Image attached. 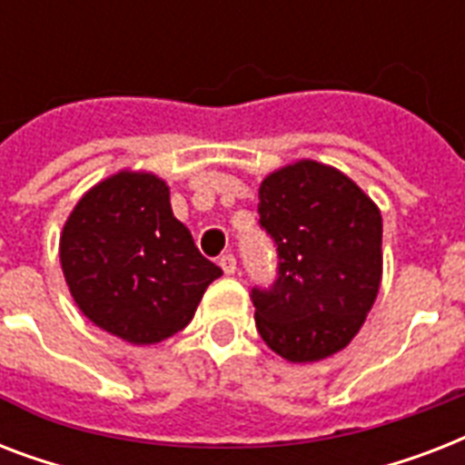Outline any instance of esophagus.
<instances>
[{
	"label": "esophagus",
	"instance_id": "esophagus-1",
	"mask_svg": "<svg viewBox=\"0 0 465 465\" xmlns=\"http://www.w3.org/2000/svg\"><path fill=\"white\" fill-rule=\"evenodd\" d=\"M219 268L224 270V275H233L236 272V258L232 253H224L219 258Z\"/></svg>",
	"mask_w": 465,
	"mask_h": 465
}]
</instances>
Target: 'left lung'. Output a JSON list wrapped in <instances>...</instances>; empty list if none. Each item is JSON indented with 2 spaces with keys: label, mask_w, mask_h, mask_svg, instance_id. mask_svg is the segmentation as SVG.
Instances as JSON below:
<instances>
[{
  "label": "left lung",
  "mask_w": 465,
  "mask_h": 465,
  "mask_svg": "<svg viewBox=\"0 0 465 465\" xmlns=\"http://www.w3.org/2000/svg\"><path fill=\"white\" fill-rule=\"evenodd\" d=\"M261 226L272 236L280 275L253 290L255 325L287 361H318L360 332L381 287V212L342 171L313 159L265 175Z\"/></svg>",
  "instance_id": "8db88e82"
}]
</instances>
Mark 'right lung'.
I'll use <instances>...</instances> for the list:
<instances>
[{"mask_svg":"<svg viewBox=\"0 0 465 465\" xmlns=\"http://www.w3.org/2000/svg\"><path fill=\"white\" fill-rule=\"evenodd\" d=\"M168 195L159 175L118 171L84 193L60 233L74 304L130 345H154L183 331L222 275L173 217Z\"/></svg>","mask_w":465,"mask_h":465,"instance_id":"1","label":"right lung"}]
</instances>
